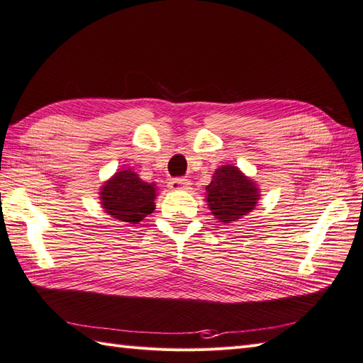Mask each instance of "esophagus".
<instances>
[{
  "label": "esophagus",
  "mask_w": 363,
  "mask_h": 363,
  "mask_svg": "<svg viewBox=\"0 0 363 363\" xmlns=\"http://www.w3.org/2000/svg\"><path fill=\"white\" fill-rule=\"evenodd\" d=\"M191 186V182L188 179H183V177H177L169 182V189L172 191H186Z\"/></svg>",
  "instance_id": "obj_1"
}]
</instances>
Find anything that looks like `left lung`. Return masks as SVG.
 I'll use <instances>...</instances> for the list:
<instances>
[{
    "label": "left lung",
    "instance_id": "1",
    "mask_svg": "<svg viewBox=\"0 0 363 363\" xmlns=\"http://www.w3.org/2000/svg\"><path fill=\"white\" fill-rule=\"evenodd\" d=\"M208 206L218 222H237L255 208L259 189L238 167L225 164L212 175L206 186Z\"/></svg>",
    "mask_w": 363,
    "mask_h": 363
}]
</instances>
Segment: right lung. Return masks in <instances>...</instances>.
Here are the masks:
<instances>
[{"instance_id":"add662e5","label":"right lung","mask_w":363,"mask_h":363,"mask_svg":"<svg viewBox=\"0 0 363 363\" xmlns=\"http://www.w3.org/2000/svg\"><path fill=\"white\" fill-rule=\"evenodd\" d=\"M100 196L101 205L109 216L132 225H138L155 209V186L140 180L130 169L120 171L106 182Z\"/></svg>"}]
</instances>
